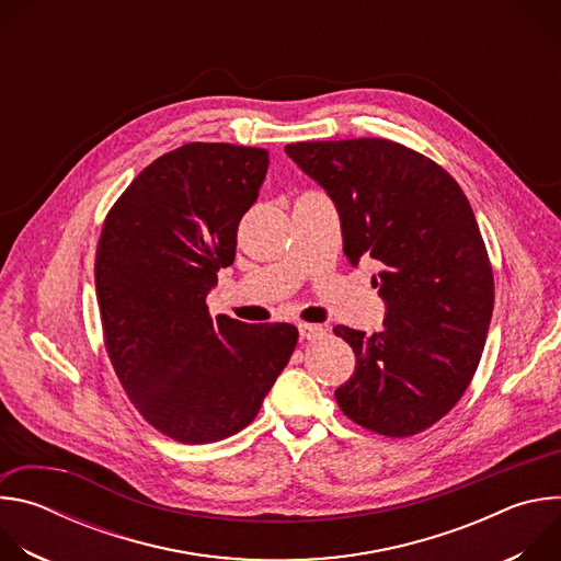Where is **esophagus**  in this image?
Instances as JSON below:
<instances>
[{
  "instance_id": "34e87169",
  "label": "esophagus",
  "mask_w": 561,
  "mask_h": 561,
  "mask_svg": "<svg viewBox=\"0 0 561 561\" xmlns=\"http://www.w3.org/2000/svg\"><path fill=\"white\" fill-rule=\"evenodd\" d=\"M297 329H299V337H301L304 342H317V340L327 337V329L317 327V324H299Z\"/></svg>"
}]
</instances>
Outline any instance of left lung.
Segmentation results:
<instances>
[{"instance_id":"left-lung-1","label":"left lung","mask_w":561,"mask_h":561,"mask_svg":"<svg viewBox=\"0 0 561 561\" xmlns=\"http://www.w3.org/2000/svg\"><path fill=\"white\" fill-rule=\"evenodd\" d=\"M284 150L335 202L348 262L381 266L373 282L386 301L383 331L333 329L355 353L337 404L377 435H417L459 402L486 344L495 279L474 213L439 164L390 139Z\"/></svg>"}]
</instances>
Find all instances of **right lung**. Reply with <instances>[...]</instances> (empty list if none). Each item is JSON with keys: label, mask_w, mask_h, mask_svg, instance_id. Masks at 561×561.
<instances>
[{"label": "right lung", "mask_w": 561, "mask_h": 561, "mask_svg": "<svg viewBox=\"0 0 561 561\" xmlns=\"http://www.w3.org/2000/svg\"><path fill=\"white\" fill-rule=\"evenodd\" d=\"M266 171L264 148L184 144L104 219L95 288L108 359L139 415L182 444L247 428L297 344L290 324L213 319L206 306Z\"/></svg>", "instance_id": "obj_1"}]
</instances>
